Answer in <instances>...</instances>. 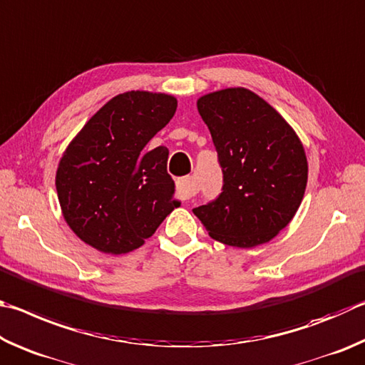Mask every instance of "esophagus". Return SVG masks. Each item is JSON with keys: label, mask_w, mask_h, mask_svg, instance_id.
<instances>
[{"label": "esophagus", "mask_w": 365, "mask_h": 365, "mask_svg": "<svg viewBox=\"0 0 365 365\" xmlns=\"http://www.w3.org/2000/svg\"><path fill=\"white\" fill-rule=\"evenodd\" d=\"M176 190L182 200H187L197 194V182L194 176H186L176 181Z\"/></svg>", "instance_id": "34e87169"}]
</instances>
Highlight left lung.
Returning <instances> with one entry per match:
<instances>
[{"label": "left lung", "instance_id": "obj_1", "mask_svg": "<svg viewBox=\"0 0 365 365\" xmlns=\"http://www.w3.org/2000/svg\"><path fill=\"white\" fill-rule=\"evenodd\" d=\"M222 170V192L192 212L210 237L252 248L266 244L295 216L308 182L303 144L276 108L245 88L197 101Z\"/></svg>", "mask_w": 365, "mask_h": 365}]
</instances>
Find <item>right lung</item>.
I'll use <instances>...</instances> for the list:
<instances>
[{
    "label": "right lung",
    "instance_id": "obj_1",
    "mask_svg": "<svg viewBox=\"0 0 365 365\" xmlns=\"http://www.w3.org/2000/svg\"><path fill=\"white\" fill-rule=\"evenodd\" d=\"M176 107L170 94H118L68 144L56 189L63 218L85 244L110 255L133 252L181 205L166 171L168 149H145Z\"/></svg>",
    "mask_w": 365,
    "mask_h": 365
}]
</instances>
